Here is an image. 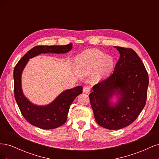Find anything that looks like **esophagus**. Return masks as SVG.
<instances>
[{
  "label": "esophagus",
  "mask_w": 159,
  "mask_h": 159,
  "mask_svg": "<svg viewBox=\"0 0 159 159\" xmlns=\"http://www.w3.org/2000/svg\"><path fill=\"white\" fill-rule=\"evenodd\" d=\"M83 91H84V92L85 93H89V91H90V88H89V86H85V87L84 88Z\"/></svg>",
  "instance_id": "obj_1"
}]
</instances>
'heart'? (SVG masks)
I'll return each mask as SVG.
<instances>
[{
    "instance_id": "obj_1",
    "label": "heart",
    "mask_w": 159,
    "mask_h": 159,
    "mask_svg": "<svg viewBox=\"0 0 159 159\" xmlns=\"http://www.w3.org/2000/svg\"><path fill=\"white\" fill-rule=\"evenodd\" d=\"M113 63V59L110 56L94 49L85 51L75 60L77 68L83 75L95 71L99 65L101 72L107 73L112 68Z\"/></svg>"
}]
</instances>
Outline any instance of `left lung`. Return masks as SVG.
<instances>
[{"label": "left lung", "mask_w": 159, "mask_h": 159, "mask_svg": "<svg viewBox=\"0 0 159 159\" xmlns=\"http://www.w3.org/2000/svg\"><path fill=\"white\" fill-rule=\"evenodd\" d=\"M120 57L113 73L93 87L89 95L96 122L107 129L117 130L131 124L146 103L148 75L137 53L129 48L115 46ZM120 94L115 107L109 103L113 94Z\"/></svg>", "instance_id": "left-lung-1"}]
</instances>
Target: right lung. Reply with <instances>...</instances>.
Here are the masks:
<instances>
[{
    "mask_svg": "<svg viewBox=\"0 0 159 159\" xmlns=\"http://www.w3.org/2000/svg\"><path fill=\"white\" fill-rule=\"evenodd\" d=\"M72 48V44L64 46H36L28 51L20 60L14 69V98L23 117L26 121L38 128L53 129L64 125L70 105L78 95L82 93L83 88L78 86L64 91L54 102L46 106L33 105L24 96L21 88V74L29 58L41 53H66Z\"/></svg>",
    "mask_w": 159,
    "mask_h": 159,
    "instance_id": "1",
    "label": "right lung"
}]
</instances>
